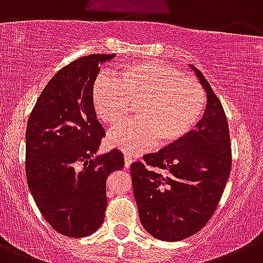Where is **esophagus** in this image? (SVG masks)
<instances>
[{
  "label": "esophagus",
  "mask_w": 263,
  "mask_h": 263,
  "mask_svg": "<svg viewBox=\"0 0 263 263\" xmlns=\"http://www.w3.org/2000/svg\"><path fill=\"white\" fill-rule=\"evenodd\" d=\"M124 160H125V167H129L130 165H132V162L134 161L133 156H132V155H129V154L124 155Z\"/></svg>",
  "instance_id": "obj_1"
}]
</instances>
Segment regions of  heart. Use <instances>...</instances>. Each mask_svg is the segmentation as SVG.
<instances>
[{"mask_svg": "<svg viewBox=\"0 0 263 263\" xmlns=\"http://www.w3.org/2000/svg\"><path fill=\"white\" fill-rule=\"evenodd\" d=\"M94 107L104 124L115 127L129 119L138 104L137 119L111 132V146L138 152L155 142L165 148L181 142L199 125L206 107L201 85L160 61L130 64L116 79L94 85Z\"/></svg>", "mask_w": 263, "mask_h": 263, "instance_id": "b5f03b06", "label": "heart"}]
</instances>
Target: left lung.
Here are the masks:
<instances>
[{
	"instance_id": "8db88e82",
	"label": "left lung",
	"mask_w": 263,
	"mask_h": 263,
	"mask_svg": "<svg viewBox=\"0 0 263 263\" xmlns=\"http://www.w3.org/2000/svg\"><path fill=\"white\" fill-rule=\"evenodd\" d=\"M191 68L206 91L201 121L177 144L144 155L143 161L130 165L142 226L164 241L186 239L208 223L231 172L223 107L201 72Z\"/></svg>"
}]
</instances>
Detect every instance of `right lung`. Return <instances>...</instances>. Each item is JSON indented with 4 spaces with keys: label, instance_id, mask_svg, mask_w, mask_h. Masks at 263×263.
I'll return each mask as SVG.
<instances>
[{
    "label": "right lung",
    "instance_id": "right-lung-1",
    "mask_svg": "<svg viewBox=\"0 0 263 263\" xmlns=\"http://www.w3.org/2000/svg\"><path fill=\"white\" fill-rule=\"evenodd\" d=\"M114 57L91 54L59 69L27 124L28 187L50 226L69 237L89 236L102 226L107 178L124 167L119 149L96 156L106 133L97 120L92 86L98 64Z\"/></svg>",
    "mask_w": 263,
    "mask_h": 263
}]
</instances>
